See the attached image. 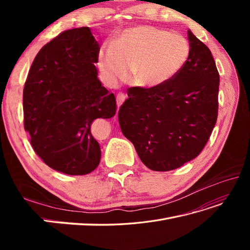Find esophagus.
I'll return each mask as SVG.
<instances>
[{
    "instance_id": "34e87169",
    "label": "esophagus",
    "mask_w": 250,
    "mask_h": 250,
    "mask_svg": "<svg viewBox=\"0 0 250 250\" xmlns=\"http://www.w3.org/2000/svg\"><path fill=\"white\" fill-rule=\"evenodd\" d=\"M126 100V95L124 93H119L117 95V105H118V108H120L121 105L124 103V101Z\"/></svg>"
}]
</instances>
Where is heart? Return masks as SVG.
Listing matches in <instances>:
<instances>
[{
    "label": "heart",
    "mask_w": 250,
    "mask_h": 250,
    "mask_svg": "<svg viewBox=\"0 0 250 250\" xmlns=\"http://www.w3.org/2000/svg\"><path fill=\"white\" fill-rule=\"evenodd\" d=\"M184 35L149 25L125 29L112 44L98 53V66L108 84L127 77L134 85L152 88L165 84L183 71L190 57Z\"/></svg>",
    "instance_id": "b5f03b06"
}]
</instances>
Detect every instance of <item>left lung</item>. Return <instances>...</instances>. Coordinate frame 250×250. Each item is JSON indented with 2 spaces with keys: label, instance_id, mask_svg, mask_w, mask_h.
<instances>
[{
  "label": "left lung",
  "instance_id": "1",
  "mask_svg": "<svg viewBox=\"0 0 250 250\" xmlns=\"http://www.w3.org/2000/svg\"><path fill=\"white\" fill-rule=\"evenodd\" d=\"M190 57L175 78L152 88L129 87L119 109L123 134L153 171L197 157L218 117L219 73L209 49L188 30Z\"/></svg>",
  "mask_w": 250,
  "mask_h": 250
}]
</instances>
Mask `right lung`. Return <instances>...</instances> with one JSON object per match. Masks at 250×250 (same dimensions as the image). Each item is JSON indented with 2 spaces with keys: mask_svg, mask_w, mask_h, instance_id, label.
I'll use <instances>...</instances> for the list:
<instances>
[{
  "mask_svg": "<svg viewBox=\"0 0 250 250\" xmlns=\"http://www.w3.org/2000/svg\"><path fill=\"white\" fill-rule=\"evenodd\" d=\"M100 47L88 27L60 33L37 53L22 94L24 126L42 162L67 175H85L100 164L92 134L96 119L116 115L115 95L98 79Z\"/></svg>",
  "mask_w": 250,
  "mask_h": 250,
  "instance_id": "1",
  "label": "right lung"
}]
</instances>
